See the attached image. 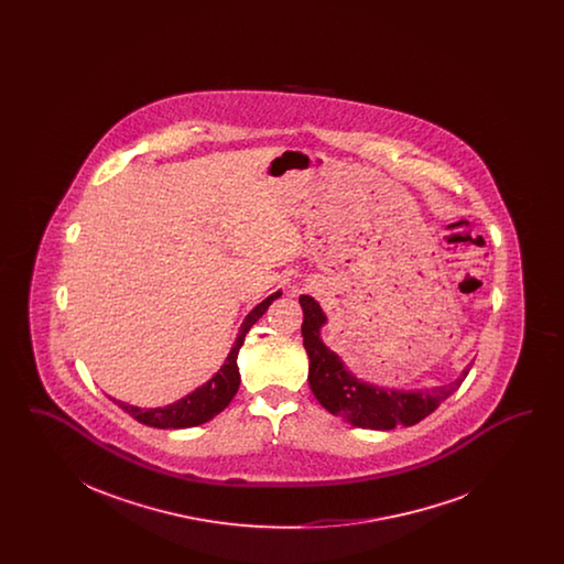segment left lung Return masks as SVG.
<instances>
[{
	"label": "left lung",
	"mask_w": 564,
	"mask_h": 564,
	"mask_svg": "<svg viewBox=\"0 0 564 564\" xmlns=\"http://www.w3.org/2000/svg\"><path fill=\"white\" fill-rule=\"evenodd\" d=\"M300 306L304 311L302 338L308 352V384L323 408L355 427L364 430L389 431L398 425L410 427L430 416L431 412L451 398L465 376L469 366L451 384L435 389H387L372 382L359 380L345 366V361L322 340V327L327 317L319 302L311 295H300Z\"/></svg>",
	"instance_id": "obj_1"
}]
</instances>
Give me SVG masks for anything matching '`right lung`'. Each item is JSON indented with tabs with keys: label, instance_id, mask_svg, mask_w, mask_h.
Wrapping results in <instances>:
<instances>
[{
	"label": "right lung",
	"instance_id": "add662e5",
	"mask_svg": "<svg viewBox=\"0 0 564 564\" xmlns=\"http://www.w3.org/2000/svg\"><path fill=\"white\" fill-rule=\"evenodd\" d=\"M279 295L281 292L269 295L245 317L239 336L228 352L226 361L221 364V368L205 384L196 387L186 398L169 403L164 408H137V405L118 402V400H111V402L118 403V408H122L127 414H131L134 421H139L141 425L156 427V430H186V427H196V425L212 421L215 414H219L228 403L232 402V398L239 391L241 375H239L237 357H239L245 334L269 311L272 300H276Z\"/></svg>",
	"mask_w": 564,
	"mask_h": 564
}]
</instances>
